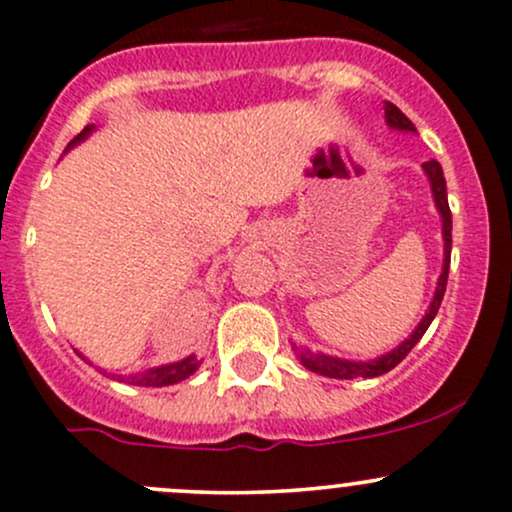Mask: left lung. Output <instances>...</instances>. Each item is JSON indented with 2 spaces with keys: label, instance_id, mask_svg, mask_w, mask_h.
Here are the masks:
<instances>
[{
  "label": "left lung",
  "instance_id": "1",
  "mask_svg": "<svg viewBox=\"0 0 512 512\" xmlns=\"http://www.w3.org/2000/svg\"><path fill=\"white\" fill-rule=\"evenodd\" d=\"M385 120L387 125L395 127V129H405V132H417L410 120L405 117V112L400 110L397 105L392 102H385ZM424 171H427L429 181H432V191H434V201H437V208L441 213V228H444V272H441L439 284H437V294H434L432 306H429L427 316L419 321V326L414 328V333L407 338L402 346H397L395 351L383 355V358L373 360V363H351V360H338V358H328V355L321 353H311L304 351L301 353V363L304 368L314 370V373L326 375V378H336V380H353V378H375V375H383L387 370L395 368L397 363L405 360V355L412 351L414 343L424 336L429 324L434 321L437 316L441 299H444L446 292V279H449V262H451V211H449V198H446V181H444V171H441L439 161L437 159H429L424 161Z\"/></svg>",
  "mask_w": 512,
  "mask_h": 512
}]
</instances>
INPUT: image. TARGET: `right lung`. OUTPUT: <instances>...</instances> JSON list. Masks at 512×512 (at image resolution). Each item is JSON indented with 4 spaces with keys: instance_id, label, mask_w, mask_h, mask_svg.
<instances>
[{
    "instance_id": "add662e5",
    "label": "right lung",
    "mask_w": 512,
    "mask_h": 512,
    "mask_svg": "<svg viewBox=\"0 0 512 512\" xmlns=\"http://www.w3.org/2000/svg\"><path fill=\"white\" fill-rule=\"evenodd\" d=\"M90 129L93 125H88L83 129V132L78 134V137L73 139L68 147H73V144L83 142L85 137L90 134ZM198 358L196 355H191V358H184L179 360V363H171V365H161V368H154L149 370V373H142V375H134V378H129V383L132 385H142V387H164V385H174V383H181V380H186L188 375H193L198 370Z\"/></svg>"
}]
</instances>
